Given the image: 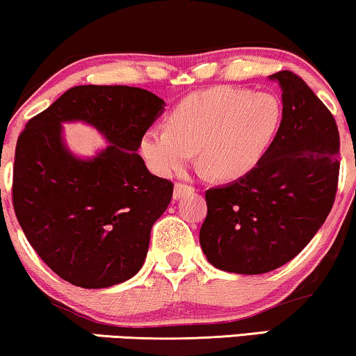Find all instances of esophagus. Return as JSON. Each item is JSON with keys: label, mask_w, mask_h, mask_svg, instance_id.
<instances>
[{"label": "esophagus", "mask_w": 356, "mask_h": 356, "mask_svg": "<svg viewBox=\"0 0 356 356\" xmlns=\"http://www.w3.org/2000/svg\"><path fill=\"white\" fill-rule=\"evenodd\" d=\"M194 192V187L186 186V184H175L174 186V199H181L182 195L192 194Z\"/></svg>", "instance_id": "34e87169"}]
</instances>
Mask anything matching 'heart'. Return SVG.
Instances as JSON below:
<instances>
[{
	"label": "heart",
	"mask_w": 356,
	"mask_h": 356,
	"mask_svg": "<svg viewBox=\"0 0 356 356\" xmlns=\"http://www.w3.org/2000/svg\"><path fill=\"white\" fill-rule=\"evenodd\" d=\"M283 108L273 93L219 87L184 99L167 129H149L140 152L162 177L181 172L199 152V162L218 179H239L263 161L280 132Z\"/></svg>",
	"instance_id": "b5f03b06"
}]
</instances>
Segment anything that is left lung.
<instances>
[{"label": "left lung", "mask_w": 356, "mask_h": 356, "mask_svg": "<svg viewBox=\"0 0 356 356\" xmlns=\"http://www.w3.org/2000/svg\"><path fill=\"white\" fill-rule=\"evenodd\" d=\"M283 118L263 161L226 186L206 191L201 248L214 268L263 275L303 251L328 218L340 172V134L303 79L283 70Z\"/></svg>", "instance_id": "8db88e82"}]
</instances>
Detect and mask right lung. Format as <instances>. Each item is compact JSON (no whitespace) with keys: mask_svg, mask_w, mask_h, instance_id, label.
<instances>
[{"mask_svg":"<svg viewBox=\"0 0 356 356\" xmlns=\"http://www.w3.org/2000/svg\"><path fill=\"white\" fill-rule=\"evenodd\" d=\"M165 102L137 87L80 85L31 118L16 142L13 206L48 268L87 289L110 288L140 271L150 229L172 199V182L137 154ZM83 121L108 145L93 158L67 149L63 124Z\"/></svg>","mask_w":356,"mask_h":356,"instance_id":"right-lung-1","label":"right lung"}]
</instances>
